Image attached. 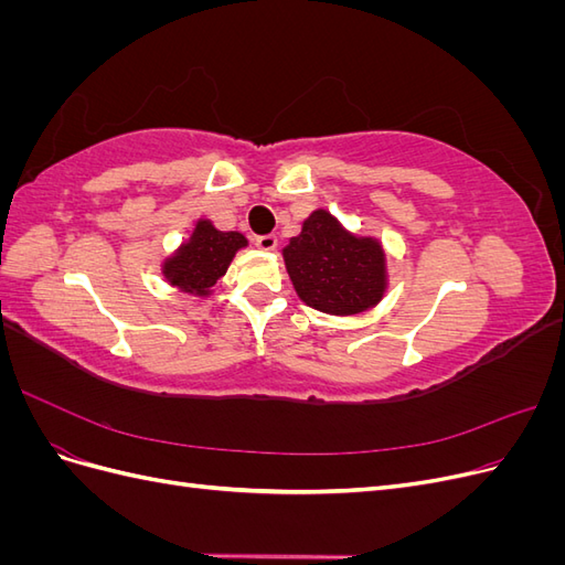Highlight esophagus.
Returning <instances> with one entry per match:
<instances>
[{"instance_id": "1", "label": "esophagus", "mask_w": 565, "mask_h": 565, "mask_svg": "<svg viewBox=\"0 0 565 565\" xmlns=\"http://www.w3.org/2000/svg\"><path fill=\"white\" fill-rule=\"evenodd\" d=\"M254 243H256V247H259V249L270 252V249H276V245H278V237H276V235H270V233H266V235H256V237H254Z\"/></svg>"}]
</instances>
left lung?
<instances>
[{
    "label": "left lung",
    "instance_id": "left-lung-1",
    "mask_svg": "<svg viewBox=\"0 0 565 565\" xmlns=\"http://www.w3.org/2000/svg\"><path fill=\"white\" fill-rule=\"evenodd\" d=\"M282 256L297 295L322 313H361L384 295L382 245L347 233L324 210L303 221L301 233L289 241Z\"/></svg>",
    "mask_w": 565,
    "mask_h": 565
}]
</instances>
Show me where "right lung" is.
I'll list each match as a JSON object with an SVG mask.
<instances>
[{
  "instance_id": "obj_1",
  "label": "right lung",
  "mask_w": 565,
  "mask_h": 565,
  "mask_svg": "<svg viewBox=\"0 0 565 565\" xmlns=\"http://www.w3.org/2000/svg\"><path fill=\"white\" fill-rule=\"evenodd\" d=\"M245 245L243 233H224L216 231L210 221H198L191 241L164 264V276L185 292L207 295L226 273L235 252Z\"/></svg>"
}]
</instances>
